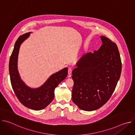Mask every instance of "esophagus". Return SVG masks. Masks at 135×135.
I'll list each match as a JSON object with an SVG mask.
<instances>
[{
  "mask_svg": "<svg viewBox=\"0 0 135 135\" xmlns=\"http://www.w3.org/2000/svg\"><path fill=\"white\" fill-rule=\"evenodd\" d=\"M72 71H73V68L71 67H70L68 68V74L69 75H70L71 74V73H72Z\"/></svg>",
  "mask_w": 135,
  "mask_h": 135,
  "instance_id": "1",
  "label": "esophagus"
}]
</instances>
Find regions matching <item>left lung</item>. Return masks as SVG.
<instances>
[{
	"instance_id": "1",
	"label": "left lung",
	"mask_w": 135,
	"mask_h": 135,
	"mask_svg": "<svg viewBox=\"0 0 135 135\" xmlns=\"http://www.w3.org/2000/svg\"><path fill=\"white\" fill-rule=\"evenodd\" d=\"M98 51L83 55L72 71V100L80 109L96 110L109 99L120 78L122 63L117 44L101 36Z\"/></svg>"
}]
</instances>
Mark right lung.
Instances as JSON below:
<instances>
[{"label": "right lung", "instance_id": "obj_1", "mask_svg": "<svg viewBox=\"0 0 135 135\" xmlns=\"http://www.w3.org/2000/svg\"><path fill=\"white\" fill-rule=\"evenodd\" d=\"M29 35L30 33L28 32L20 36L15 43L9 62L10 79L13 91L20 103L29 108L41 110L45 108L52 102L54 96V89L66 78L68 68H65L52 75L47 81L39 88L32 89L26 85L19 76L17 62L20 45Z\"/></svg>", "mask_w": 135, "mask_h": 135}]
</instances>
